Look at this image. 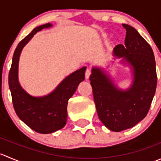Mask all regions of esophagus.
Here are the masks:
<instances>
[{
    "label": "esophagus",
    "mask_w": 161,
    "mask_h": 161,
    "mask_svg": "<svg viewBox=\"0 0 161 161\" xmlns=\"http://www.w3.org/2000/svg\"><path fill=\"white\" fill-rule=\"evenodd\" d=\"M90 75H91V70H90V69H86V73H85L86 79H88L89 78H90Z\"/></svg>",
    "instance_id": "34e87169"
}]
</instances>
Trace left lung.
I'll return each instance as SVG.
<instances>
[{"label":"left lung","instance_id":"1","mask_svg":"<svg viewBox=\"0 0 161 161\" xmlns=\"http://www.w3.org/2000/svg\"><path fill=\"white\" fill-rule=\"evenodd\" d=\"M122 25L126 30L125 45H117L113 55L131 68V86L127 90L117 87L101 68H92L90 77L99 118L114 131L132 128L147 116L157 82L155 58L150 44L132 26Z\"/></svg>","mask_w":161,"mask_h":161}]
</instances>
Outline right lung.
I'll list each match as a JSON object with an SVG mask.
<instances>
[{
	"instance_id": "1",
	"label": "right lung",
	"mask_w": 161,
	"mask_h": 161,
	"mask_svg": "<svg viewBox=\"0 0 161 161\" xmlns=\"http://www.w3.org/2000/svg\"><path fill=\"white\" fill-rule=\"evenodd\" d=\"M51 26L52 24L47 23L36 27L18 44L8 75L13 106L18 117L30 129L42 134L54 132L64 127L68 117V102L79 83L85 79L86 69L83 67L72 72L55 90L43 97H33L21 86L18 76L21 52L37 32Z\"/></svg>"
}]
</instances>
